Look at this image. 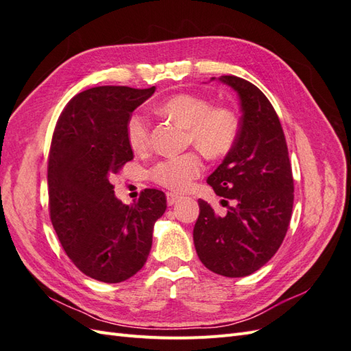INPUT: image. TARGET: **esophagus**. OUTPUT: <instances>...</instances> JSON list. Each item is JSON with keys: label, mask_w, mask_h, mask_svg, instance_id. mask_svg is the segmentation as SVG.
Wrapping results in <instances>:
<instances>
[{"label": "esophagus", "mask_w": 351, "mask_h": 351, "mask_svg": "<svg viewBox=\"0 0 351 351\" xmlns=\"http://www.w3.org/2000/svg\"><path fill=\"white\" fill-rule=\"evenodd\" d=\"M182 199V196H178V195H176V193H167V204L169 205V206H173L174 204H177V202Z\"/></svg>", "instance_id": "1"}]
</instances>
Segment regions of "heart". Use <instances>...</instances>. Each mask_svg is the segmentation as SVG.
I'll list each match as a JSON object with an SVG mask.
<instances>
[{"label":"heart","instance_id":"obj_1","mask_svg":"<svg viewBox=\"0 0 351 351\" xmlns=\"http://www.w3.org/2000/svg\"><path fill=\"white\" fill-rule=\"evenodd\" d=\"M156 111L187 129V143L195 145L209 158L227 155L239 133L237 115L224 105L192 93H178L158 105ZM125 136L134 154L151 147V124L142 114H133L125 125ZM205 171V161L196 151L167 156L155 162L147 174L155 184L173 192H184Z\"/></svg>","mask_w":351,"mask_h":351}]
</instances>
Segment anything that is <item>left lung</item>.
Segmentation results:
<instances>
[{
    "mask_svg": "<svg viewBox=\"0 0 351 351\" xmlns=\"http://www.w3.org/2000/svg\"><path fill=\"white\" fill-rule=\"evenodd\" d=\"M240 97L237 139L208 177L214 192L232 205L218 217L199 199L193 228L197 256L212 272L240 278L262 268L277 250L290 226L294 178L285 136L277 112L263 92L237 76H221Z\"/></svg>",
    "mask_w": 351,
    "mask_h": 351,
    "instance_id": "1",
    "label": "left lung"
}]
</instances>
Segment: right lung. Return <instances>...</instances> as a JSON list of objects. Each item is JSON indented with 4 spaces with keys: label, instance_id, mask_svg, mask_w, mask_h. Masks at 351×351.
Masks as SVG:
<instances>
[{
    "label": "right lung",
    "instance_id": "1",
    "mask_svg": "<svg viewBox=\"0 0 351 351\" xmlns=\"http://www.w3.org/2000/svg\"><path fill=\"white\" fill-rule=\"evenodd\" d=\"M155 86H98L62 110L48 155V206L62 249L88 277L121 282L139 272L167 209L164 192L145 189L132 205L114 196L112 174L133 159L125 125Z\"/></svg>",
    "mask_w": 351,
    "mask_h": 351
}]
</instances>
